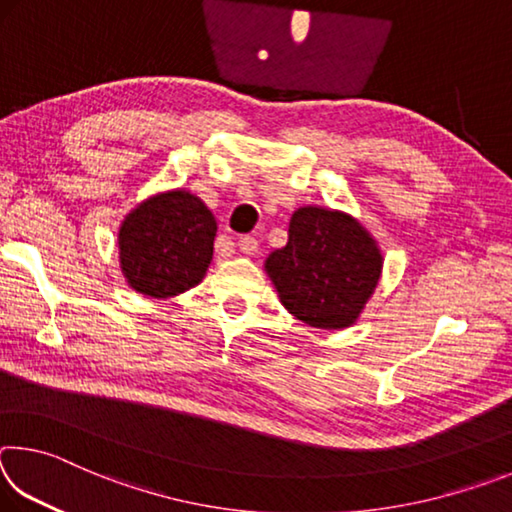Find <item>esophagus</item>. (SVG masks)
Masks as SVG:
<instances>
[{
    "label": "esophagus",
    "instance_id": "obj_1",
    "mask_svg": "<svg viewBox=\"0 0 512 512\" xmlns=\"http://www.w3.org/2000/svg\"><path fill=\"white\" fill-rule=\"evenodd\" d=\"M239 250H241V253H246V255H255L259 250L257 239L255 237H241L239 239Z\"/></svg>",
    "mask_w": 512,
    "mask_h": 512
}]
</instances>
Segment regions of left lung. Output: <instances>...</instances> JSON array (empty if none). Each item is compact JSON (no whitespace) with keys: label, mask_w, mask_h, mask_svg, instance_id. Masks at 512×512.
I'll return each mask as SVG.
<instances>
[{"label":"left lung","mask_w":512,"mask_h":512,"mask_svg":"<svg viewBox=\"0 0 512 512\" xmlns=\"http://www.w3.org/2000/svg\"><path fill=\"white\" fill-rule=\"evenodd\" d=\"M381 253L363 225L343 212L300 207L287 246L266 259L282 305L320 329L352 325L375 291Z\"/></svg>","instance_id":"1"}]
</instances>
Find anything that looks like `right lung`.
Returning <instances> with one entry per match:
<instances>
[{
    "mask_svg": "<svg viewBox=\"0 0 512 512\" xmlns=\"http://www.w3.org/2000/svg\"><path fill=\"white\" fill-rule=\"evenodd\" d=\"M214 237V214L201 198L183 189L158 194L121 223V273L144 296H178L203 280Z\"/></svg>",
    "mask_w": 512,
    "mask_h": 512,
    "instance_id": "add662e5",
    "label": "right lung"
}]
</instances>
